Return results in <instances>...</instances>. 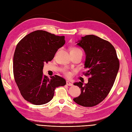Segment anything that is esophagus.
<instances>
[{"instance_id":"1","label":"esophagus","mask_w":132,"mask_h":132,"mask_svg":"<svg viewBox=\"0 0 132 132\" xmlns=\"http://www.w3.org/2000/svg\"><path fill=\"white\" fill-rule=\"evenodd\" d=\"M67 85H68V86H72L73 85L72 83L70 82V81H67Z\"/></svg>"}]
</instances>
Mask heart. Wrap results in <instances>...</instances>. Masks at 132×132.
<instances>
[{"label": "heart", "instance_id": "1", "mask_svg": "<svg viewBox=\"0 0 132 132\" xmlns=\"http://www.w3.org/2000/svg\"><path fill=\"white\" fill-rule=\"evenodd\" d=\"M78 51H82V50L78 47H73L72 48L71 50H70V53H76V52H78ZM63 72L67 77H70L71 76V73H70L69 71H68L67 69H64L63 70Z\"/></svg>", "mask_w": 132, "mask_h": 132}]
</instances>
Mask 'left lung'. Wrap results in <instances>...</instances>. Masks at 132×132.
Masks as SVG:
<instances>
[{"label":"left lung","mask_w":132,"mask_h":132,"mask_svg":"<svg viewBox=\"0 0 132 132\" xmlns=\"http://www.w3.org/2000/svg\"><path fill=\"white\" fill-rule=\"evenodd\" d=\"M77 45L85 51V68L87 70L83 74L89 78L85 85L81 82L74 83L81 88V94L73 100L82 106L92 107L110 92L119 69V60L112 45L95 35L82 37Z\"/></svg>","instance_id":"8db88e82"}]
</instances>
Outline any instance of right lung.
<instances>
[{
  "label": "right lung",
  "mask_w": 132,
  "mask_h": 132,
  "mask_svg": "<svg viewBox=\"0 0 132 132\" xmlns=\"http://www.w3.org/2000/svg\"><path fill=\"white\" fill-rule=\"evenodd\" d=\"M65 37L43 30L28 34L19 42L13 56V75L21 95L30 103L40 105L51 100L56 87L65 85L62 77L43 75L45 63L51 61L65 44Z\"/></svg>",
  "instance_id": "add662e5"
}]
</instances>
